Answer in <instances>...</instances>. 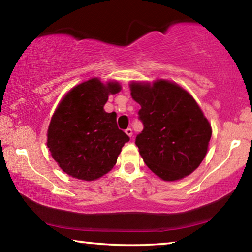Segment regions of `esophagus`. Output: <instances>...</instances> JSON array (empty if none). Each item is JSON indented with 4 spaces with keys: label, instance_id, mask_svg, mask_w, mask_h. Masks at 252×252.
Wrapping results in <instances>:
<instances>
[{
    "label": "esophagus",
    "instance_id": "34e87169",
    "mask_svg": "<svg viewBox=\"0 0 252 252\" xmlns=\"http://www.w3.org/2000/svg\"><path fill=\"white\" fill-rule=\"evenodd\" d=\"M126 133L127 135H129V136H130V138H131V136H132V135H133V131H132V129H131V127H127V129L126 130Z\"/></svg>",
    "mask_w": 252,
    "mask_h": 252
}]
</instances>
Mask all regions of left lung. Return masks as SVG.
<instances>
[{"label": "left lung", "mask_w": 252, "mask_h": 252, "mask_svg": "<svg viewBox=\"0 0 252 252\" xmlns=\"http://www.w3.org/2000/svg\"><path fill=\"white\" fill-rule=\"evenodd\" d=\"M131 96L141 105L143 130L135 138L144 163L164 181L192 173L207 155L211 126L197 102L165 80L131 83Z\"/></svg>", "instance_id": "obj_1"}]
</instances>
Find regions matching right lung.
<instances>
[{"mask_svg":"<svg viewBox=\"0 0 252 252\" xmlns=\"http://www.w3.org/2000/svg\"><path fill=\"white\" fill-rule=\"evenodd\" d=\"M121 90L118 82L106 85L91 79L76 85L60 102L48 130V148L63 171L92 181L117 163L130 138L117 125V114L105 112L109 94Z\"/></svg>","mask_w":252,"mask_h":252,"instance_id":"right-lung-1","label":"right lung"}]
</instances>
